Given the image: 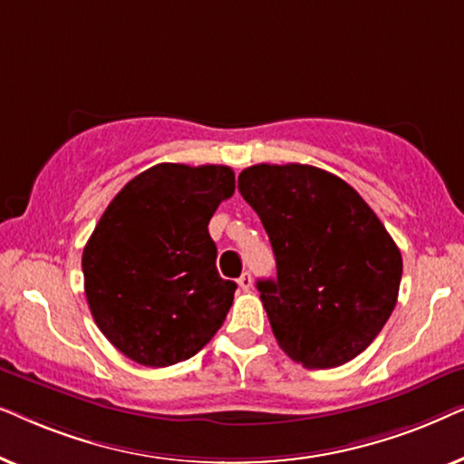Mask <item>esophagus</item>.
<instances>
[{"label": "esophagus", "mask_w": 464, "mask_h": 464, "mask_svg": "<svg viewBox=\"0 0 464 464\" xmlns=\"http://www.w3.org/2000/svg\"><path fill=\"white\" fill-rule=\"evenodd\" d=\"M238 287L243 291H249L253 287V278H251L249 272H243V276L238 278Z\"/></svg>", "instance_id": "obj_1"}]
</instances>
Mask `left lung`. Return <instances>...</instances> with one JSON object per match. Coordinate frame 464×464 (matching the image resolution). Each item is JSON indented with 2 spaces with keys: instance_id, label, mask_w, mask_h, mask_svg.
Listing matches in <instances>:
<instances>
[{
  "instance_id": "obj_1",
  "label": "left lung",
  "mask_w": 464,
  "mask_h": 464,
  "mask_svg": "<svg viewBox=\"0 0 464 464\" xmlns=\"http://www.w3.org/2000/svg\"><path fill=\"white\" fill-rule=\"evenodd\" d=\"M238 189L259 215L276 259L257 281L272 334L308 370L344 365L382 332L397 304L403 262L367 202L327 170L256 164Z\"/></svg>"
}]
</instances>
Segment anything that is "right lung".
<instances>
[{"mask_svg": "<svg viewBox=\"0 0 464 464\" xmlns=\"http://www.w3.org/2000/svg\"><path fill=\"white\" fill-rule=\"evenodd\" d=\"M234 194L224 164H156L101 215L82 253L92 319L145 367L194 357L224 325L237 283L219 276L208 221Z\"/></svg>", "mask_w": 464, "mask_h": 464, "instance_id": "obj_1", "label": "right lung"}]
</instances>
